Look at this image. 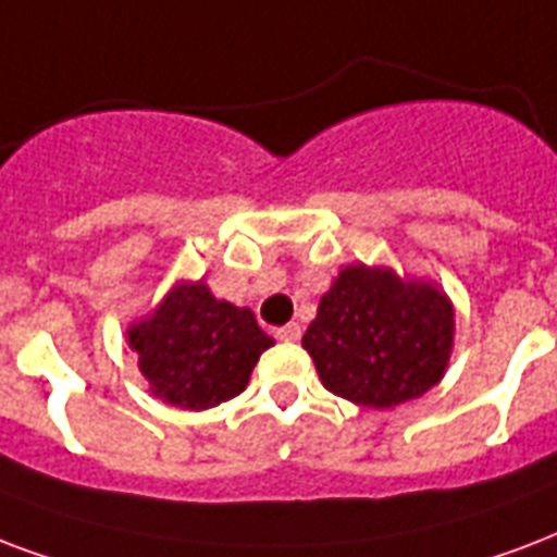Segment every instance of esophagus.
I'll return each instance as SVG.
<instances>
[{"label":"esophagus","mask_w":557,"mask_h":557,"mask_svg":"<svg viewBox=\"0 0 557 557\" xmlns=\"http://www.w3.org/2000/svg\"><path fill=\"white\" fill-rule=\"evenodd\" d=\"M274 338H280V342H297V338H300V326L297 324L277 326V330H274Z\"/></svg>","instance_id":"1"}]
</instances>
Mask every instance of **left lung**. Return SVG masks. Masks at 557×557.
Listing matches in <instances>:
<instances>
[{"label":"left lung","instance_id":"1","mask_svg":"<svg viewBox=\"0 0 557 557\" xmlns=\"http://www.w3.org/2000/svg\"><path fill=\"white\" fill-rule=\"evenodd\" d=\"M304 347L330 392L368 409H392L444 376L453 307L430 283L350 265L321 297Z\"/></svg>","mask_w":557,"mask_h":557}]
</instances>
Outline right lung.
<instances>
[{
    "label": "right lung",
    "mask_w": 557,
    "mask_h": 557,
    "mask_svg": "<svg viewBox=\"0 0 557 557\" xmlns=\"http://www.w3.org/2000/svg\"><path fill=\"white\" fill-rule=\"evenodd\" d=\"M127 342L154 397L177 409H210L245 392L271 335L250 309L215 300L203 283L177 286Z\"/></svg>",
    "instance_id": "add662e5"
}]
</instances>
